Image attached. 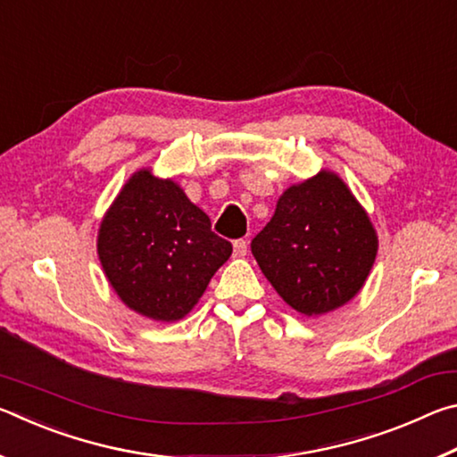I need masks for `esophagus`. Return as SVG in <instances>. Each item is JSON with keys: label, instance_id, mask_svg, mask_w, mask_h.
I'll use <instances>...</instances> for the list:
<instances>
[{"label": "esophagus", "instance_id": "34e87169", "mask_svg": "<svg viewBox=\"0 0 457 457\" xmlns=\"http://www.w3.org/2000/svg\"><path fill=\"white\" fill-rule=\"evenodd\" d=\"M247 253V242L245 239H236L234 242V256L236 258H242Z\"/></svg>", "mask_w": 457, "mask_h": 457}]
</instances>
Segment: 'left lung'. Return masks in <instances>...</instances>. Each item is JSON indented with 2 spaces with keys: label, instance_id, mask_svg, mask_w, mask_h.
I'll use <instances>...</instances> for the list:
<instances>
[{
  "label": "left lung",
  "instance_id": "obj_1",
  "mask_svg": "<svg viewBox=\"0 0 457 457\" xmlns=\"http://www.w3.org/2000/svg\"><path fill=\"white\" fill-rule=\"evenodd\" d=\"M377 231L337 173L322 171L286 189L252 253L294 311L327 314L365 284L377 256Z\"/></svg>",
  "mask_w": 457,
  "mask_h": 457
}]
</instances>
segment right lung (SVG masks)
I'll return each mask as SVG.
<instances>
[{"mask_svg": "<svg viewBox=\"0 0 457 457\" xmlns=\"http://www.w3.org/2000/svg\"><path fill=\"white\" fill-rule=\"evenodd\" d=\"M98 258L130 311L161 322L183 319L231 244L171 179L141 169L125 183L98 229Z\"/></svg>", "mask_w": 457, "mask_h": 457, "instance_id": "right-lung-1", "label": "right lung"}]
</instances>
